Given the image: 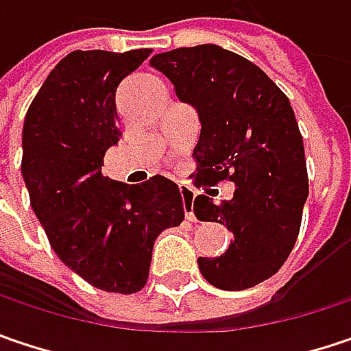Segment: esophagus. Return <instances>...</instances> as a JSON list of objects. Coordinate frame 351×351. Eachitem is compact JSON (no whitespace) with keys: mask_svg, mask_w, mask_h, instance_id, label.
<instances>
[{"mask_svg":"<svg viewBox=\"0 0 351 351\" xmlns=\"http://www.w3.org/2000/svg\"><path fill=\"white\" fill-rule=\"evenodd\" d=\"M178 191H180L182 202H184V217H186V220L195 222L196 217H195V210H193V200H195V195H193V191H191L189 186H180Z\"/></svg>","mask_w":351,"mask_h":351,"instance_id":"obj_1","label":"esophagus"}]
</instances>
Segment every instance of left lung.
<instances>
[{
	"mask_svg": "<svg viewBox=\"0 0 351 351\" xmlns=\"http://www.w3.org/2000/svg\"><path fill=\"white\" fill-rule=\"evenodd\" d=\"M151 67L198 113V184L234 182V196L220 204L213 195L195 198L198 220L232 230L224 254L198 258L200 274L220 290L252 288L290 256L308 198L304 141L292 105L252 61L213 43L158 53Z\"/></svg>",
	"mask_w": 351,
	"mask_h": 351,
	"instance_id": "8db88e82",
	"label": "left lung"
}]
</instances>
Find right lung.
I'll return each mask as SVG.
<instances>
[{"mask_svg":"<svg viewBox=\"0 0 351 351\" xmlns=\"http://www.w3.org/2000/svg\"><path fill=\"white\" fill-rule=\"evenodd\" d=\"M73 51L53 69L23 123L21 175L59 260L91 286L134 294L149 278L156 237L184 220L173 180L127 184L101 175L119 143L114 93L151 55Z\"/></svg>","mask_w":351,"mask_h":351,"instance_id":"right-lung-1","label":"right lung"}]
</instances>
